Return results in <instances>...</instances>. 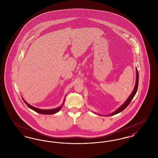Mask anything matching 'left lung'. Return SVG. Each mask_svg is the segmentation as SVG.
<instances>
[{
  "mask_svg": "<svg viewBox=\"0 0 158 158\" xmlns=\"http://www.w3.org/2000/svg\"><path fill=\"white\" fill-rule=\"evenodd\" d=\"M136 84H135V86L134 88L133 89V91L132 92V93L131 94V95L129 96V97L128 98V99L126 100V102H125V103H123L119 108H118L114 112L112 113L109 115H108V116H113L114 115L116 114H119L122 111H123L125 108H126L129 105V103H131V101L132 100L133 98H134L135 95L136 94V92H137V90H138V83H139V73H138V70L136 69Z\"/></svg>",
  "mask_w": 158,
  "mask_h": 158,
  "instance_id": "obj_1",
  "label": "left lung"
}]
</instances>
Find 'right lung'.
<instances>
[{"label": "right lung", "instance_id": "obj_1", "mask_svg": "<svg viewBox=\"0 0 158 158\" xmlns=\"http://www.w3.org/2000/svg\"><path fill=\"white\" fill-rule=\"evenodd\" d=\"M23 101L25 102V103L26 104V105H27L28 107H29V108H31L32 110H33L34 111L38 112L39 114H55V113H57V112H59V111L60 110L61 107H62V106H60V107H57V108H56V109H49V110L40 109H38V108H36V107H33V106H32L31 105H30L29 104H28V103H27L26 102H25V101H24V100H23Z\"/></svg>", "mask_w": 158, "mask_h": 158}]
</instances>
